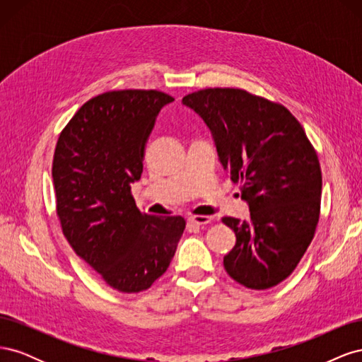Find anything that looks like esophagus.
I'll return each mask as SVG.
<instances>
[{
  "label": "esophagus",
  "mask_w": 362,
  "mask_h": 362,
  "mask_svg": "<svg viewBox=\"0 0 362 362\" xmlns=\"http://www.w3.org/2000/svg\"><path fill=\"white\" fill-rule=\"evenodd\" d=\"M211 221H213L211 216H192V217H189V222L193 223V225H198V226H204V225L211 223Z\"/></svg>",
  "instance_id": "34e87169"
}]
</instances>
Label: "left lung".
Masks as SVG:
<instances>
[{
	"instance_id": "8db88e82",
	"label": "left lung",
	"mask_w": 362,
	"mask_h": 362,
	"mask_svg": "<svg viewBox=\"0 0 362 362\" xmlns=\"http://www.w3.org/2000/svg\"><path fill=\"white\" fill-rule=\"evenodd\" d=\"M182 104L211 131L250 211L249 221L223 217L237 238L225 270L247 288L275 287L298 266L319 222L322 170L305 129L284 105L242 89H205Z\"/></svg>"
}]
</instances>
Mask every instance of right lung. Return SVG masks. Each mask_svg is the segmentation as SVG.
Here are the masks:
<instances>
[{
  "label": "right lung",
  "instance_id": "1",
  "mask_svg": "<svg viewBox=\"0 0 362 362\" xmlns=\"http://www.w3.org/2000/svg\"><path fill=\"white\" fill-rule=\"evenodd\" d=\"M173 98L157 90L98 95L62 131L52 181L63 234L112 288L137 293L168 270L184 233L181 216L141 213L131 184L144 172L156 119Z\"/></svg>",
  "mask_w": 362,
  "mask_h": 362
}]
</instances>
